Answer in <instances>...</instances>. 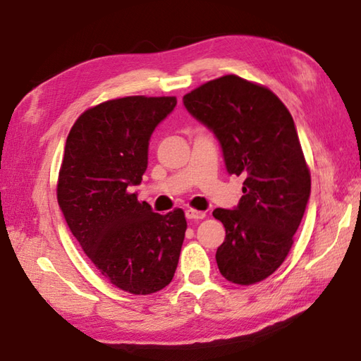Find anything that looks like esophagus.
<instances>
[{
	"instance_id": "obj_1",
	"label": "esophagus",
	"mask_w": 361,
	"mask_h": 361,
	"mask_svg": "<svg viewBox=\"0 0 361 361\" xmlns=\"http://www.w3.org/2000/svg\"><path fill=\"white\" fill-rule=\"evenodd\" d=\"M186 218L191 219V221H199L205 218V213L203 212H197V209H186Z\"/></svg>"
}]
</instances>
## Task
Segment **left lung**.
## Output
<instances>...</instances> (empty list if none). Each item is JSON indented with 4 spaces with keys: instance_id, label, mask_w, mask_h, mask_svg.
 I'll list each match as a JSON object with an SVG mask.
<instances>
[{
    "instance_id": "1",
    "label": "left lung",
    "mask_w": 361,
    "mask_h": 361,
    "mask_svg": "<svg viewBox=\"0 0 361 361\" xmlns=\"http://www.w3.org/2000/svg\"><path fill=\"white\" fill-rule=\"evenodd\" d=\"M183 104L218 139L227 172L245 176L238 205L213 212L226 227L219 271L235 284L259 283L289 254L311 194L293 118L270 90L238 75L207 82Z\"/></svg>"
}]
</instances>
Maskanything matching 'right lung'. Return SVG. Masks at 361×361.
I'll return each instance as SVG.
<instances>
[{
	"label": "right lung",
	"mask_w": 361,
	"mask_h": 361,
	"mask_svg": "<svg viewBox=\"0 0 361 361\" xmlns=\"http://www.w3.org/2000/svg\"><path fill=\"white\" fill-rule=\"evenodd\" d=\"M176 97L129 96L88 109L68 135L58 178V203L71 232L104 278L134 295L170 284L185 240L176 208L154 213L137 200L148 167V145Z\"/></svg>",
	"instance_id": "1"
}]
</instances>
